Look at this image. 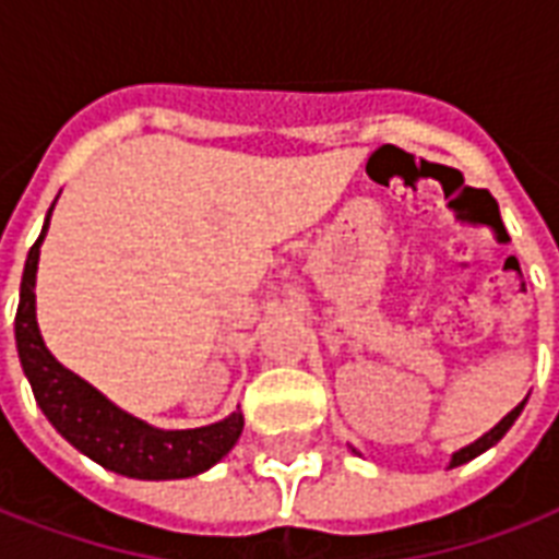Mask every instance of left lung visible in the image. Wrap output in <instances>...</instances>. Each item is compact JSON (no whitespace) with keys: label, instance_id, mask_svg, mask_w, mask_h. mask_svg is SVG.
I'll return each mask as SVG.
<instances>
[{"label":"left lung","instance_id":"obj_1","mask_svg":"<svg viewBox=\"0 0 559 559\" xmlns=\"http://www.w3.org/2000/svg\"><path fill=\"white\" fill-rule=\"evenodd\" d=\"M525 402H527V400L519 402L516 408L510 411L508 417H501L499 423H496V426H492L490 431H487V435L478 437V440H475V443L464 445V449H457L455 455H452V461H449V469H455V466H461V464H469V461H473V457L484 455V452H487V449H490V445L499 443L501 437H504V435H508V431H510V426H513V423H516V417H519V414H522V408H525ZM353 452H356V449H353ZM356 455H358V452H356Z\"/></svg>","mask_w":559,"mask_h":559}]
</instances>
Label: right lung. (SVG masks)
Here are the masks:
<instances>
[{
    "label": "right lung",
    "instance_id": "add662e5",
    "mask_svg": "<svg viewBox=\"0 0 559 559\" xmlns=\"http://www.w3.org/2000/svg\"><path fill=\"white\" fill-rule=\"evenodd\" d=\"M55 203L46 212L40 239L34 241L25 259L14 320L16 353H20L25 379L32 384L34 400L63 440H69L81 455L110 473L140 478V481H175V478L206 473L239 440L245 428L241 411H233L230 417L218 419L212 426L157 428L119 408L98 388L60 365L46 347L40 326H37L34 285H37V265H40V245L49 233Z\"/></svg>",
    "mask_w": 559,
    "mask_h": 559
}]
</instances>
